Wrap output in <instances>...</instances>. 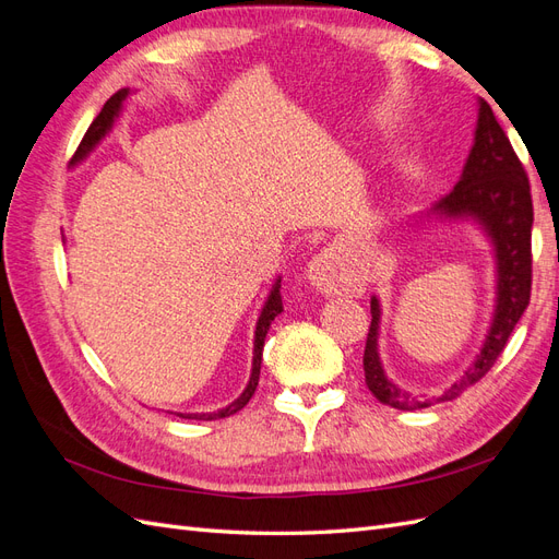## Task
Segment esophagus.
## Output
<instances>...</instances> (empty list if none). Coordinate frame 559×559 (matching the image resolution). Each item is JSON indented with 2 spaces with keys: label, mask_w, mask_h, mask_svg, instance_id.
Returning <instances> with one entry per match:
<instances>
[{
  "label": "esophagus",
  "mask_w": 559,
  "mask_h": 559,
  "mask_svg": "<svg viewBox=\"0 0 559 559\" xmlns=\"http://www.w3.org/2000/svg\"><path fill=\"white\" fill-rule=\"evenodd\" d=\"M308 282L314 286L319 294H343V292H352L354 282L349 277V273L345 270L341 257L331 251L317 253V257L310 261L308 265Z\"/></svg>",
  "instance_id": "obj_1"
}]
</instances>
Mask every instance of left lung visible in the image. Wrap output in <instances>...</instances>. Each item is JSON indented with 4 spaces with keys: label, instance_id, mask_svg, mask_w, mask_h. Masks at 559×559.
<instances>
[{
    "label": "left lung",
    "instance_id": "obj_1",
    "mask_svg": "<svg viewBox=\"0 0 559 559\" xmlns=\"http://www.w3.org/2000/svg\"><path fill=\"white\" fill-rule=\"evenodd\" d=\"M476 138L464 173L454 189L433 205V214L450 218H473L495 247L497 261V306L492 326H489L480 354L468 366L466 373L456 380L441 401H452L466 386L476 384L499 354L530 306L532 294V224L534 207L530 193V179L515 151L495 118L492 107L480 99ZM370 329L364 349L366 384L373 396L399 411L427 408L429 401H415L394 382H389L378 352L380 335V300L370 298Z\"/></svg>",
    "mask_w": 559,
    "mask_h": 559
}]
</instances>
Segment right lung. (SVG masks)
I'll return each mask as SVG.
<instances>
[{"instance_id": "right-lung-1", "label": "right lung", "mask_w": 559, "mask_h": 559, "mask_svg": "<svg viewBox=\"0 0 559 559\" xmlns=\"http://www.w3.org/2000/svg\"><path fill=\"white\" fill-rule=\"evenodd\" d=\"M128 88H121L118 93H114L107 103H105V107H103V111H99L97 116H95V121L91 123V128L86 130V134H83V140H81V144H79V148H76V154L72 156V163L76 165V163H81L83 158H86L91 151L95 148V144L105 138V134L111 130V126H114V121H116V116L121 114V107H123V99L128 97ZM284 308H282V296H280V280L275 282V286H273V292H270V296H267V300H265V306H263V310H261V317H259V321H257V333H253V361H251V378H249V384L245 386V392L235 399L230 405H226V408H222V411H216V413H177L179 417H183V419H222V417H230V415H235L238 411H242L245 405L249 403V399L253 396V392H257V384H259V376H261V359H263V345H265V335H267V329H270V324H273V319L282 312Z\"/></svg>"}]
</instances>
